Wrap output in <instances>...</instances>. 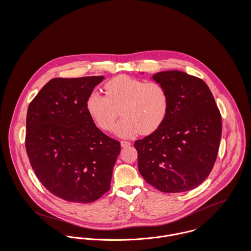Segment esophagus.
Segmentation results:
<instances>
[{"instance_id":"obj_1","label":"esophagus","mask_w":251,"mask_h":251,"mask_svg":"<svg viewBox=\"0 0 251 251\" xmlns=\"http://www.w3.org/2000/svg\"><path fill=\"white\" fill-rule=\"evenodd\" d=\"M131 144L130 142H128V141H121V146L123 147V148H126V147H128V146H130Z\"/></svg>"}]
</instances>
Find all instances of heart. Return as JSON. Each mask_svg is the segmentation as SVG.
<instances>
[{"label": "heart", "mask_w": 251, "mask_h": 251, "mask_svg": "<svg viewBox=\"0 0 251 251\" xmlns=\"http://www.w3.org/2000/svg\"><path fill=\"white\" fill-rule=\"evenodd\" d=\"M106 96L93 92L87 99V110L103 130L113 128L119 115L121 121L115 133L130 137L150 134L163 123L169 106L166 88L158 82H146L127 75H119L104 85ZM120 113H118V110Z\"/></svg>", "instance_id": "obj_1"}]
</instances>
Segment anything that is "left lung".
I'll return each instance as SVG.
<instances>
[{
  "mask_svg": "<svg viewBox=\"0 0 251 251\" xmlns=\"http://www.w3.org/2000/svg\"><path fill=\"white\" fill-rule=\"evenodd\" d=\"M169 96L167 115L151 134L137 140L138 169L158 190H191L210 175L218 152L221 115L207 84L179 71L152 75Z\"/></svg>",
  "mask_w": 251,
  "mask_h": 251,
  "instance_id": "8db88e82",
  "label": "left lung"
}]
</instances>
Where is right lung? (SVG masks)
Here are the masks:
<instances>
[{"label":"right lung","instance_id":"right-lung-1","mask_svg":"<svg viewBox=\"0 0 251 251\" xmlns=\"http://www.w3.org/2000/svg\"><path fill=\"white\" fill-rule=\"evenodd\" d=\"M103 78L51 79L28 107L25 145L32 168L48 191L69 202L91 203L107 192L121 151L87 110Z\"/></svg>","mask_w":251,"mask_h":251}]
</instances>
